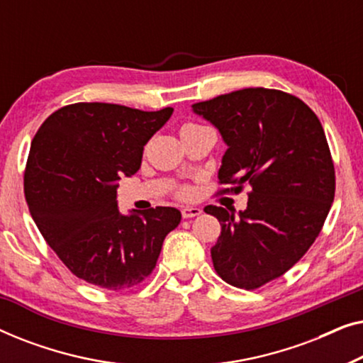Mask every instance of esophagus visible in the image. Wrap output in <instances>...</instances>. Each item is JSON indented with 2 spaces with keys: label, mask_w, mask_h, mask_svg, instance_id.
Returning <instances> with one entry per match:
<instances>
[{
  "label": "esophagus",
  "mask_w": 363,
  "mask_h": 363,
  "mask_svg": "<svg viewBox=\"0 0 363 363\" xmlns=\"http://www.w3.org/2000/svg\"><path fill=\"white\" fill-rule=\"evenodd\" d=\"M198 215H201V208H198V206H183L182 208L183 218H195Z\"/></svg>",
  "instance_id": "obj_1"
}]
</instances>
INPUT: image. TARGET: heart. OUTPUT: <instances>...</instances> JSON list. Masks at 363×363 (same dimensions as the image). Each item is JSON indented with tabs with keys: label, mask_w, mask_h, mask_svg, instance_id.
I'll list each match as a JSON object with an SVG mask.
<instances>
[{
	"label": "heart",
	"mask_w": 363,
	"mask_h": 363,
	"mask_svg": "<svg viewBox=\"0 0 363 363\" xmlns=\"http://www.w3.org/2000/svg\"><path fill=\"white\" fill-rule=\"evenodd\" d=\"M193 125H195V123H185V125L182 127V130H183V128H188V127H193ZM180 195H182V196L188 195V190H182V191H180Z\"/></svg>",
	"instance_id": "b5f03b06"
}]
</instances>
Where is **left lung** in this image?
<instances>
[{
    "mask_svg": "<svg viewBox=\"0 0 363 363\" xmlns=\"http://www.w3.org/2000/svg\"><path fill=\"white\" fill-rule=\"evenodd\" d=\"M191 107L228 145L220 183L235 193L252 188L245 211L205 208L221 225L213 266L228 284L257 289L306 255L329 215L335 172L324 128L301 99L276 89H241Z\"/></svg>",
    "mask_w": 363,
    "mask_h": 363,
    "instance_id": "8db88e82",
    "label": "left lung"
}]
</instances>
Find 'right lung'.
Returning <instances> with one entry per match:
<instances>
[{
  "label": "right lung",
  "instance_id": "obj_1",
  "mask_svg": "<svg viewBox=\"0 0 363 363\" xmlns=\"http://www.w3.org/2000/svg\"><path fill=\"white\" fill-rule=\"evenodd\" d=\"M172 113L79 102L51 113L34 135L24 172L29 211L79 279L125 291L152 274L182 213L157 206L122 215L117 182L138 172L143 147Z\"/></svg>",
  "mask_w": 363,
  "mask_h": 363
}]
</instances>
